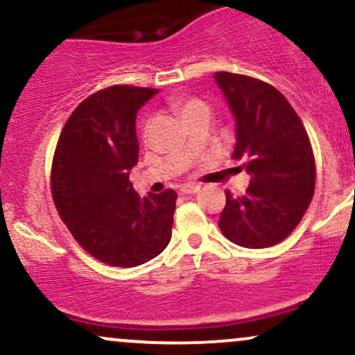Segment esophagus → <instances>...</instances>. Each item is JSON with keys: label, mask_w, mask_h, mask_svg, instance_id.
I'll use <instances>...</instances> for the list:
<instances>
[{"label": "esophagus", "mask_w": 355, "mask_h": 355, "mask_svg": "<svg viewBox=\"0 0 355 355\" xmlns=\"http://www.w3.org/2000/svg\"><path fill=\"white\" fill-rule=\"evenodd\" d=\"M198 187L197 185H190V183H185V185L180 187V193L185 195H191V193H197Z\"/></svg>", "instance_id": "34e87169"}]
</instances>
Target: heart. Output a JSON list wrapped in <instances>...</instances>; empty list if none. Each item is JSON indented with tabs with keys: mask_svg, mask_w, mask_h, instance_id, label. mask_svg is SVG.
Masks as SVG:
<instances>
[{
	"mask_svg": "<svg viewBox=\"0 0 355 355\" xmlns=\"http://www.w3.org/2000/svg\"><path fill=\"white\" fill-rule=\"evenodd\" d=\"M172 108L180 115L183 120L189 123L193 116H197L198 113L210 112V107L205 103V101L200 98H191V96H178V98L172 100ZM145 137V132H144Z\"/></svg>",
	"mask_w": 355,
	"mask_h": 355,
	"instance_id": "1",
	"label": "heart"
}]
</instances>
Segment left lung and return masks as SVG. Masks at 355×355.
Instances as JSON below:
<instances>
[{
  "instance_id": "1",
  "label": "left lung",
  "mask_w": 355,
  "mask_h": 355,
  "mask_svg": "<svg viewBox=\"0 0 355 355\" xmlns=\"http://www.w3.org/2000/svg\"><path fill=\"white\" fill-rule=\"evenodd\" d=\"M235 116V160H243L250 185L242 197L225 191L218 227L230 242L263 248L282 242L299 225L315 189V160L302 120L279 89L262 80L217 71Z\"/></svg>"
}]
</instances>
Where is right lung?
<instances>
[{"instance_id": "obj_1", "label": "right lung", "mask_w": 355, "mask_h": 355, "mask_svg": "<svg viewBox=\"0 0 355 355\" xmlns=\"http://www.w3.org/2000/svg\"><path fill=\"white\" fill-rule=\"evenodd\" d=\"M158 89L115 85L89 95L64 123L51 166V193L68 230L89 255L137 267L172 239L177 193L140 198L130 182L138 162L137 113Z\"/></svg>"}]
</instances>
